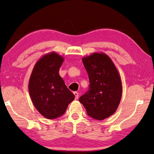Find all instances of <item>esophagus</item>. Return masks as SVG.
<instances>
[{
	"label": "esophagus",
	"instance_id": "1",
	"mask_svg": "<svg viewBox=\"0 0 154 154\" xmlns=\"http://www.w3.org/2000/svg\"><path fill=\"white\" fill-rule=\"evenodd\" d=\"M73 94H74V95L75 96V99H76V100H77V99L78 98V97H79V93H78L77 92H74Z\"/></svg>",
	"mask_w": 154,
	"mask_h": 154
}]
</instances>
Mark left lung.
<instances>
[{"instance_id":"left-lung-1","label":"left lung","mask_w":154,"mask_h":154,"mask_svg":"<svg viewBox=\"0 0 154 154\" xmlns=\"http://www.w3.org/2000/svg\"><path fill=\"white\" fill-rule=\"evenodd\" d=\"M89 77L90 88L79 98L91 118L103 120L113 115L120 103L121 77L111 59L104 53H93L82 58Z\"/></svg>"}]
</instances>
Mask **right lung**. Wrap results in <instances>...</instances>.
<instances>
[{
  "label": "right lung",
  "mask_w": 154,
  "mask_h": 154,
  "mask_svg": "<svg viewBox=\"0 0 154 154\" xmlns=\"http://www.w3.org/2000/svg\"><path fill=\"white\" fill-rule=\"evenodd\" d=\"M63 61V57L55 51L44 55L35 64L28 83L34 106L49 119L62 116L69 104L75 99V95L59 75Z\"/></svg>",
  "instance_id": "obj_1"
}]
</instances>
